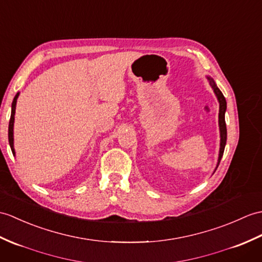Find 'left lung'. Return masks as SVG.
<instances>
[{
    "label": "left lung",
    "mask_w": 262,
    "mask_h": 262,
    "mask_svg": "<svg viewBox=\"0 0 262 262\" xmlns=\"http://www.w3.org/2000/svg\"><path fill=\"white\" fill-rule=\"evenodd\" d=\"M208 79L210 80L212 89L214 90V93L217 97L219 102H220V111H219V125H220L221 143H220V154H219V162H217V166H219V164H220V161L223 156L224 147H226V143H227V125H226V119H224V113H226V109H227V101H226V98H224L223 94L221 93V90L216 87L214 81L212 80L211 78H208Z\"/></svg>",
    "instance_id": "obj_1"
}]
</instances>
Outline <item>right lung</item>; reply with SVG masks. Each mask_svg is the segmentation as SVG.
I'll return each mask as SVG.
<instances>
[{
  "label": "right lung",
  "mask_w": 262,
  "mask_h": 262,
  "mask_svg": "<svg viewBox=\"0 0 262 262\" xmlns=\"http://www.w3.org/2000/svg\"><path fill=\"white\" fill-rule=\"evenodd\" d=\"M19 94H16L13 102H12V112H11V118H10V123H9V143L11 146L12 153L14 154V147H13V124H14V115H15V105H16V99Z\"/></svg>",
  "instance_id": "add662e5"
}]
</instances>
